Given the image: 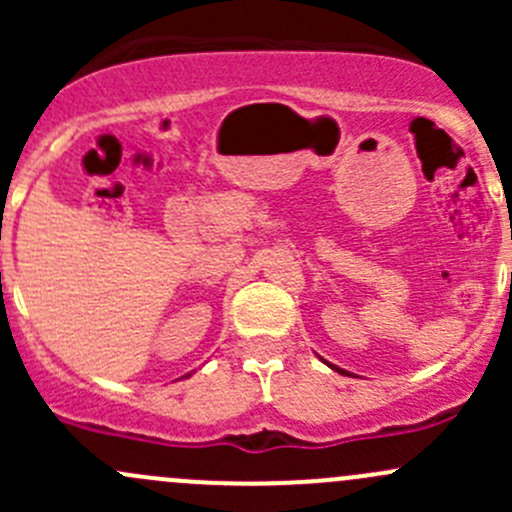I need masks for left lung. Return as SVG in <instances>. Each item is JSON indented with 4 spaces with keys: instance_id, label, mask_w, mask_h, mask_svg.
Listing matches in <instances>:
<instances>
[{
    "instance_id": "left-lung-1",
    "label": "left lung",
    "mask_w": 512,
    "mask_h": 512,
    "mask_svg": "<svg viewBox=\"0 0 512 512\" xmlns=\"http://www.w3.org/2000/svg\"><path fill=\"white\" fill-rule=\"evenodd\" d=\"M329 366H332V369H334V371H339V374H347V376H352V374H349V371H344V369H339V366H334V364H329Z\"/></svg>"
}]
</instances>
